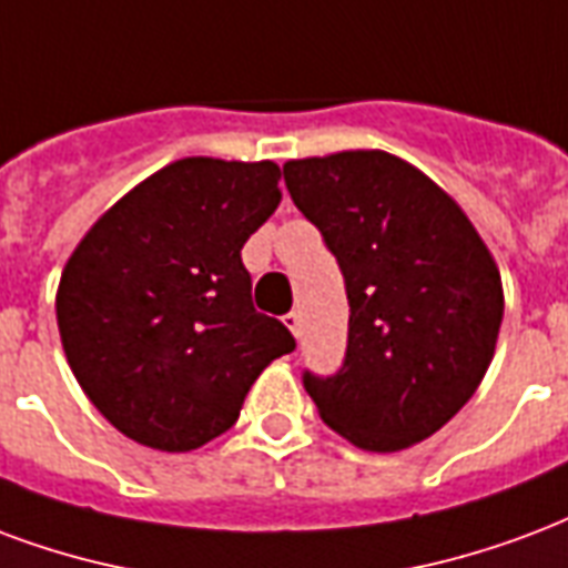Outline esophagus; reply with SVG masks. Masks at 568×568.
Wrapping results in <instances>:
<instances>
[{"label": "esophagus", "mask_w": 568, "mask_h": 568, "mask_svg": "<svg viewBox=\"0 0 568 568\" xmlns=\"http://www.w3.org/2000/svg\"><path fill=\"white\" fill-rule=\"evenodd\" d=\"M283 325L295 334V337H301V313H285L283 316Z\"/></svg>", "instance_id": "1"}]
</instances>
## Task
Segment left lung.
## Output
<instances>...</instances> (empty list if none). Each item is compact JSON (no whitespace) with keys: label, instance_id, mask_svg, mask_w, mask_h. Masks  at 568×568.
<instances>
[{"label":"left lung","instance_id":"1","mask_svg":"<svg viewBox=\"0 0 568 568\" xmlns=\"http://www.w3.org/2000/svg\"><path fill=\"white\" fill-rule=\"evenodd\" d=\"M283 178L346 280L343 367L304 369L318 415L364 452L434 436L497 346L503 283L485 241L434 180L382 150L295 159Z\"/></svg>","mask_w":568,"mask_h":568}]
</instances>
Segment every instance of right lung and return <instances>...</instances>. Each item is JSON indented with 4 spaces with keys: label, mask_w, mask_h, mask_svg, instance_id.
<instances>
[{
    "label": "right lung",
    "mask_w": 568,
    "mask_h": 568,
    "mask_svg": "<svg viewBox=\"0 0 568 568\" xmlns=\"http://www.w3.org/2000/svg\"><path fill=\"white\" fill-rule=\"evenodd\" d=\"M280 165L192 155L116 201L57 292L65 358L129 439L192 452L225 434L292 331L252 306L241 250L280 207Z\"/></svg>",
    "instance_id": "1"
}]
</instances>
